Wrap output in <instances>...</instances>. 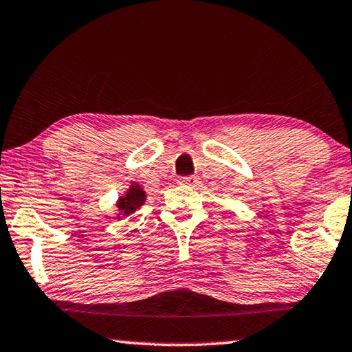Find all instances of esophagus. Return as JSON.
I'll return each mask as SVG.
<instances>
[{
    "instance_id": "1",
    "label": "esophagus",
    "mask_w": 352,
    "mask_h": 352,
    "mask_svg": "<svg viewBox=\"0 0 352 352\" xmlns=\"http://www.w3.org/2000/svg\"><path fill=\"white\" fill-rule=\"evenodd\" d=\"M198 182H200V177H198L197 175L184 176L179 179V184H186V186H197Z\"/></svg>"
}]
</instances>
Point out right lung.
Instances as JSON below:
<instances>
[{"instance_id":"add662e5","label":"right lung","mask_w":352,"mask_h":352,"mask_svg":"<svg viewBox=\"0 0 352 352\" xmlns=\"http://www.w3.org/2000/svg\"><path fill=\"white\" fill-rule=\"evenodd\" d=\"M144 200H146L144 190H141L138 186H131L129 193H126L125 197H122L119 203H117V208H119L120 214H124V216H129V214L135 212L136 208L142 206Z\"/></svg>"}]
</instances>
